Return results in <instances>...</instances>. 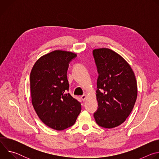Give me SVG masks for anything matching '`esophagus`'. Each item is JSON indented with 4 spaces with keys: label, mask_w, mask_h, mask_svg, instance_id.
Instances as JSON below:
<instances>
[{
    "label": "esophagus",
    "mask_w": 159,
    "mask_h": 159,
    "mask_svg": "<svg viewBox=\"0 0 159 159\" xmlns=\"http://www.w3.org/2000/svg\"><path fill=\"white\" fill-rule=\"evenodd\" d=\"M80 98L82 99V100L83 101H84L85 100V98H86V95H85V94H83L82 96H81Z\"/></svg>",
    "instance_id": "34e87169"
}]
</instances>
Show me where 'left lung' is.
<instances>
[{
  "mask_svg": "<svg viewBox=\"0 0 159 159\" xmlns=\"http://www.w3.org/2000/svg\"><path fill=\"white\" fill-rule=\"evenodd\" d=\"M93 57L99 76L94 117L103 128L121 125L131 113L137 98V84L129 65L120 55L108 48L95 49Z\"/></svg>",
  "mask_w": 159,
  "mask_h": 159,
  "instance_id": "1",
  "label": "left lung"
}]
</instances>
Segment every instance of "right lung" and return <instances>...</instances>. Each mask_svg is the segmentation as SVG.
<instances>
[{
  "instance_id": "right-lung-1",
  "label": "right lung",
  "mask_w": 159,
  "mask_h": 159,
  "mask_svg": "<svg viewBox=\"0 0 159 159\" xmlns=\"http://www.w3.org/2000/svg\"><path fill=\"white\" fill-rule=\"evenodd\" d=\"M77 55L55 50L41 57L30 74L32 104L39 119L51 128L63 130L74 125L80 103L68 91L66 72Z\"/></svg>"
}]
</instances>
